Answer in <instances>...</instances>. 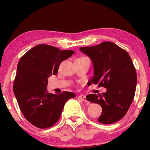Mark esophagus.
I'll list each match as a JSON object with an SVG mask.
<instances>
[{
  "label": "esophagus",
  "instance_id": "1",
  "mask_svg": "<svg viewBox=\"0 0 150 150\" xmlns=\"http://www.w3.org/2000/svg\"><path fill=\"white\" fill-rule=\"evenodd\" d=\"M79 98L81 99V100H83V102H87V100H86V96L85 95H79Z\"/></svg>",
  "mask_w": 150,
  "mask_h": 150
}]
</instances>
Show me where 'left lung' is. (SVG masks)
I'll list each match as a JSON object with an SVG mask.
<instances>
[{
    "instance_id": "8db88e82",
    "label": "left lung",
    "mask_w": 150,
    "mask_h": 150,
    "mask_svg": "<svg viewBox=\"0 0 150 150\" xmlns=\"http://www.w3.org/2000/svg\"><path fill=\"white\" fill-rule=\"evenodd\" d=\"M79 50L93 62L94 76L90 82L106 88L102 95L92 94L86 98L102 107L99 122H116L125 116L135 95L137 76L131 57L126 50L111 42Z\"/></svg>"
}]
</instances>
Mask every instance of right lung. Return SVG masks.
Masks as SVG:
<instances>
[{
	"mask_svg": "<svg viewBox=\"0 0 150 150\" xmlns=\"http://www.w3.org/2000/svg\"><path fill=\"white\" fill-rule=\"evenodd\" d=\"M74 53L40 44L20 58L13 91L20 110L34 126L45 129L54 125L67 100L75 96L73 93L67 91L61 94L47 91L48 78L56 75L60 63Z\"/></svg>",
	"mask_w": 150,
	"mask_h": 150,
	"instance_id": "1",
	"label": "right lung"
}]
</instances>
